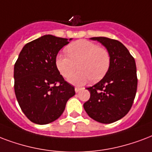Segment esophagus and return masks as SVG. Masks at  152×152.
Here are the masks:
<instances>
[{"label": "esophagus", "mask_w": 152, "mask_h": 152, "mask_svg": "<svg viewBox=\"0 0 152 152\" xmlns=\"http://www.w3.org/2000/svg\"><path fill=\"white\" fill-rule=\"evenodd\" d=\"M81 88H75V91H76V93H78L79 91H80Z\"/></svg>", "instance_id": "1"}]
</instances>
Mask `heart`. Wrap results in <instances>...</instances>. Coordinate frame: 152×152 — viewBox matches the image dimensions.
<instances>
[{"mask_svg": "<svg viewBox=\"0 0 152 152\" xmlns=\"http://www.w3.org/2000/svg\"><path fill=\"white\" fill-rule=\"evenodd\" d=\"M68 55L59 53L55 59L57 70L64 78L76 86H82L91 80H101L108 71L110 66V55L104 48L86 40H80L67 47Z\"/></svg>", "mask_w": 152, "mask_h": 152, "instance_id": "1", "label": "heart"}]
</instances>
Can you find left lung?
<instances>
[{"label": "left lung", "instance_id": "obj_1", "mask_svg": "<svg viewBox=\"0 0 152 152\" xmlns=\"http://www.w3.org/2000/svg\"><path fill=\"white\" fill-rule=\"evenodd\" d=\"M107 48L110 66L104 78L87 89L90 99L84 104L87 114L102 124L122 119L129 112L137 90L135 59L122 43L107 37H91Z\"/></svg>", "mask_w": 152, "mask_h": 152}]
</instances>
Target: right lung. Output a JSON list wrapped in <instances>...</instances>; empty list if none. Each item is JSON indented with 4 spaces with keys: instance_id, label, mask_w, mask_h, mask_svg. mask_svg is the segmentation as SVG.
Returning a JSON list of instances; mask_svg holds the SVG:
<instances>
[{
    "instance_id": "right-lung-1",
    "label": "right lung",
    "mask_w": 152,
    "mask_h": 152,
    "mask_svg": "<svg viewBox=\"0 0 152 152\" xmlns=\"http://www.w3.org/2000/svg\"><path fill=\"white\" fill-rule=\"evenodd\" d=\"M53 35L23 47L14 65V90L22 112L32 122L47 124L57 120L75 88L64 80L55 64L56 56L70 40Z\"/></svg>"
}]
</instances>
